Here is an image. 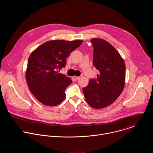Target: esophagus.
I'll return each instance as SVG.
<instances>
[{
  "label": "esophagus",
  "mask_w": 153,
  "mask_h": 153,
  "mask_svg": "<svg viewBox=\"0 0 153 153\" xmlns=\"http://www.w3.org/2000/svg\"><path fill=\"white\" fill-rule=\"evenodd\" d=\"M73 78H74V80H78V79H79L80 77H77V76H74V77H73Z\"/></svg>",
  "instance_id": "obj_1"
}]
</instances>
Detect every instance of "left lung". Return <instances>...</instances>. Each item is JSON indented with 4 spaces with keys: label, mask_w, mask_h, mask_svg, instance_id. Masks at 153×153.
<instances>
[{
    "label": "left lung",
    "mask_w": 153,
    "mask_h": 153,
    "mask_svg": "<svg viewBox=\"0 0 153 153\" xmlns=\"http://www.w3.org/2000/svg\"><path fill=\"white\" fill-rule=\"evenodd\" d=\"M94 47L93 65L100 72L83 88L86 102L100 109L113 104L122 92L125 84V62L117 51L108 42L98 38L91 40Z\"/></svg>",
    "instance_id": "left-lung-1"
}]
</instances>
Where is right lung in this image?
Returning <instances> with one entry per match:
<instances>
[{"label": "right lung", "mask_w": 153, "mask_h": 153, "mask_svg": "<svg viewBox=\"0 0 153 153\" xmlns=\"http://www.w3.org/2000/svg\"><path fill=\"white\" fill-rule=\"evenodd\" d=\"M83 41L50 40L36 48L30 55L25 72L28 88L43 104L55 106L65 98V91L72 83L70 77L58 73L65 67L70 53Z\"/></svg>", "instance_id": "obj_1"}]
</instances>
